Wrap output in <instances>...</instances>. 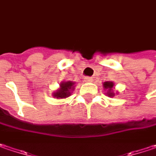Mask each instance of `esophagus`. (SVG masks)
I'll return each mask as SVG.
<instances>
[{"instance_id": "34e87169", "label": "esophagus", "mask_w": 156, "mask_h": 156, "mask_svg": "<svg viewBox=\"0 0 156 156\" xmlns=\"http://www.w3.org/2000/svg\"><path fill=\"white\" fill-rule=\"evenodd\" d=\"M84 80H85V82H93V78H92V77H85V78H84Z\"/></svg>"}]
</instances>
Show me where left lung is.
<instances>
[{"instance_id":"1","label":"left lung","mask_w":156,"mask_h":156,"mask_svg":"<svg viewBox=\"0 0 156 156\" xmlns=\"http://www.w3.org/2000/svg\"><path fill=\"white\" fill-rule=\"evenodd\" d=\"M113 86H114V83H113L112 82H105V83H104V89L108 90L107 95H108L109 97H113V96H115L114 93H113Z\"/></svg>"}]
</instances>
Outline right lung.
Masks as SVG:
<instances>
[{"instance_id":"1","label":"right lung","mask_w":156,"mask_h":156,"mask_svg":"<svg viewBox=\"0 0 156 156\" xmlns=\"http://www.w3.org/2000/svg\"><path fill=\"white\" fill-rule=\"evenodd\" d=\"M74 82H64L60 83V88L56 92L53 93V97L57 99L59 98H66L71 95V90H74Z\"/></svg>"}]
</instances>
